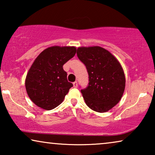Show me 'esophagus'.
Returning a JSON list of instances; mask_svg holds the SVG:
<instances>
[{
  "mask_svg": "<svg viewBox=\"0 0 155 155\" xmlns=\"http://www.w3.org/2000/svg\"><path fill=\"white\" fill-rule=\"evenodd\" d=\"M73 87H75V88L78 87V82H77V81H75V82H73Z\"/></svg>",
  "mask_w": 155,
  "mask_h": 155,
  "instance_id": "obj_1",
  "label": "esophagus"
}]
</instances>
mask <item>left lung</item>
I'll list each match as a JSON object with an SVG mask.
<instances>
[{
    "label": "left lung",
    "instance_id": "obj_1",
    "mask_svg": "<svg viewBox=\"0 0 155 155\" xmlns=\"http://www.w3.org/2000/svg\"><path fill=\"white\" fill-rule=\"evenodd\" d=\"M77 55L89 75L88 86L81 90L86 104L94 111H108L119 102L124 92L126 78L122 66L100 46L79 47Z\"/></svg>",
    "mask_w": 155,
    "mask_h": 155
}]
</instances>
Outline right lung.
<instances>
[{
	"label": "right lung",
	"instance_id": "1",
	"mask_svg": "<svg viewBox=\"0 0 155 155\" xmlns=\"http://www.w3.org/2000/svg\"><path fill=\"white\" fill-rule=\"evenodd\" d=\"M75 54V46H54L37 57L25 80L27 93L33 103L43 109L51 110L63 102L73 87L63 65Z\"/></svg>",
	"mask_w": 155,
	"mask_h": 155
}]
</instances>
